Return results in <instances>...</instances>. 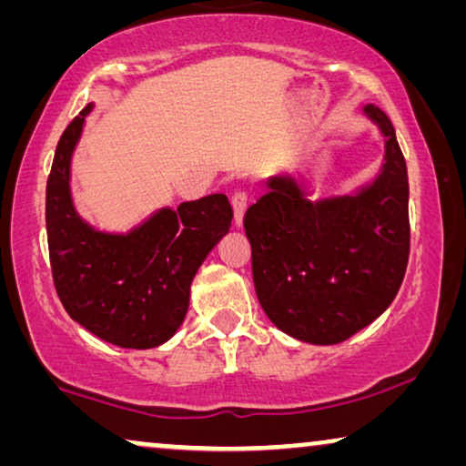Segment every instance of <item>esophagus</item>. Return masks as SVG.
<instances>
[{
  "instance_id": "1",
  "label": "esophagus",
  "mask_w": 466,
  "mask_h": 466,
  "mask_svg": "<svg viewBox=\"0 0 466 466\" xmlns=\"http://www.w3.org/2000/svg\"><path fill=\"white\" fill-rule=\"evenodd\" d=\"M231 206H233V216H235V227H241L244 225V212L248 208V193H244V190L233 193Z\"/></svg>"
}]
</instances>
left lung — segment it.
<instances>
[{"instance_id":"8db88e82","label":"left lung","mask_w":466,"mask_h":466,"mask_svg":"<svg viewBox=\"0 0 466 466\" xmlns=\"http://www.w3.org/2000/svg\"><path fill=\"white\" fill-rule=\"evenodd\" d=\"M384 136V163L352 195L308 199L292 176L244 216L260 308L286 335L316 346L346 341L384 314L410 258V182L390 118L369 104Z\"/></svg>"}]
</instances>
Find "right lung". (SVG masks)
I'll return each mask as SVG.
<instances>
[{
	"instance_id": "1",
	"label": "right lung",
	"mask_w": 466,
	"mask_h": 466,
	"mask_svg": "<svg viewBox=\"0 0 466 466\" xmlns=\"http://www.w3.org/2000/svg\"><path fill=\"white\" fill-rule=\"evenodd\" d=\"M88 104L56 144L46 182V233L56 295L72 320L118 348L148 350L184 322L190 284L212 248L228 233L227 195L184 201L129 233H104L76 212L69 167Z\"/></svg>"
}]
</instances>
